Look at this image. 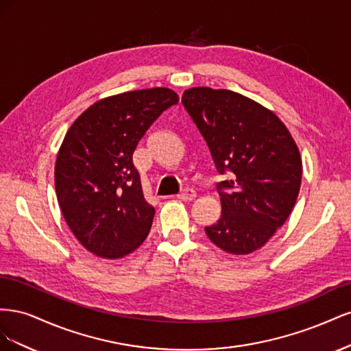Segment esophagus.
<instances>
[{
	"instance_id": "esophagus-1",
	"label": "esophagus",
	"mask_w": 351,
	"mask_h": 351,
	"mask_svg": "<svg viewBox=\"0 0 351 351\" xmlns=\"http://www.w3.org/2000/svg\"><path fill=\"white\" fill-rule=\"evenodd\" d=\"M178 197L182 199V200H184V202H190V200L196 199V192H195L193 189H184L183 192L178 195Z\"/></svg>"
}]
</instances>
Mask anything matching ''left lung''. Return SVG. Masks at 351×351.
Listing matches in <instances>:
<instances>
[{
    "instance_id": "obj_1",
    "label": "left lung",
    "mask_w": 351,
    "mask_h": 351,
    "mask_svg": "<svg viewBox=\"0 0 351 351\" xmlns=\"http://www.w3.org/2000/svg\"><path fill=\"white\" fill-rule=\"evenodd\" d=\"M182 102L208 143L219 174L221 217L205 227L231 254L261 249L291 214L302 183V156L275 112L244 95L208 86L183 92Z\"/></svg>"
}]
</instances>
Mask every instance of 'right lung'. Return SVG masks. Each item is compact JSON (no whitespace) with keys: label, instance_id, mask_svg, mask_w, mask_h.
Masks as SVG:
<instances>
[{"label":"right lung","instance_id":"right-lung-1","mask_svg":"<svg viewBox=\"0 0 351 351\" xmlns=\"http://www.w3.org/2000/svg\"><path fill=\"white\" fill-rule=\"evenodd\" d=\"M178 104L168 88L130 90L99 99L67 130L56 161L58 205L82 246L104 259L134 252L149 234L147 204L133 154L146 130Z\"/></svg>","mask_w":351,"mask_h":351}]
</instances>
